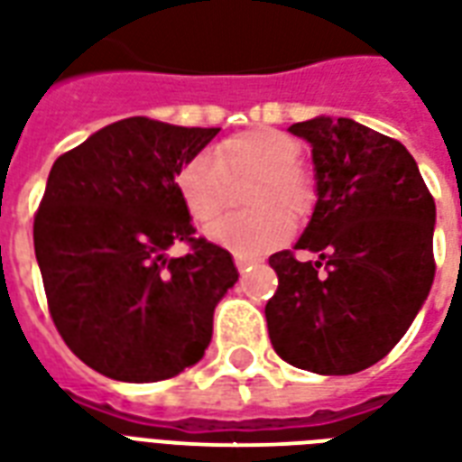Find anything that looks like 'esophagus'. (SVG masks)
Here are the masks:
<instances>
[{
  "label": "esophagus",
  "instance_id": "1",
  "mask_svg": "<svg viewBox=\"0 0 462 462\" xmlns=\"http://www.w3.org/2000/svg\"><path fill=\"white\" fill-rule=\"evenodd\" d=\"M235 264H237V269H240L242 274H245V272H249V266L254 264V259L242 257V254H237V257H235Z\"/></svg>",
  "mask_w": 462,
  "mask_h": 462
}]
</instances>
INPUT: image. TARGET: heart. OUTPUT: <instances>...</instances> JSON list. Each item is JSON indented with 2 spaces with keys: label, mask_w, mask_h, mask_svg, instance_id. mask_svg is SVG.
Here are the masks:
<instances>
[{
  "label": "heart",
  "mask_w": 462,
  "mask_h": 462,
  "mask_svg": "<svg viewBox=\"0 0 462 462\" xmlns=\"http://www.w3.org/2000/svg\"><path fill=\"white\" fill-rule=\"evenodd\" d=\"M300 146L296 139L272 126H257L222 139L215 152H198L176 171V190L188 215L205 225L219 212L226 195V180L255 179L243 202L250 210L226 216L205 227V237L242 254L259 257L289 240L291 222L309 210L310 183L300 171Z\"/></svg>",
  "instance_id": "obj_1"
}]
</instances>
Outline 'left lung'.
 I'll use <instances>...</instances> for the list:
<instances>
[{"label": "left lung", "instance_id": "8db88e82", "mask_svg": "<svg viewBox=\"0 0 462 462\" xmlns=\"http://www.w3.org/2000/svg\"><path fill=\"white\" fill-rule=\"evenodd\" d=\"M289 132L310 144L316 205L293 249L269 257L279 289L266 328L282 360L316 374H355L394 347L431 291L436 203L396 139L347 117Z\"/></svg>", "mask_w": 462, "mask_h": 462}]
</instances>
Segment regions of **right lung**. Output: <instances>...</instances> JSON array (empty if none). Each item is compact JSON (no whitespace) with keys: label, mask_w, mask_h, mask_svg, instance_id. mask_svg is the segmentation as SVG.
I'll use <instances>...</instances> for the list:
<instances>
[{"label":"right lung","mask_w":462,"mask_h":462,"mask_svg":"<svg viewBox=\"0 0 462 462\" xmlns=\"http://www.w3.org/2000/svg\"><path fill=\"white\" fill-rule=\"evenodd\" d=\"M220 129L149 117L102 126L58 156L33 247L58 333L117 382H159L196 365L213 313L237 282L227 249L193 237L176 171ZM191 242V254L169 246Z\"/></svg>","instance_id":"right-lung-1"}]
</instances>
